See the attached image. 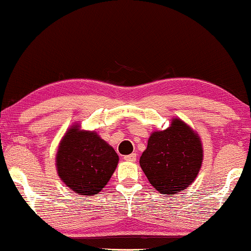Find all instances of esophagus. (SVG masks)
<instances>
[{
    "instance_id": "1",
    "label": "esophagus",
    "mask_w": 251,
    "mask_h": 251,
    "mask_svg": "<svg viewBox=\"0 0 251 251\" xmlns=\"http://www.w3.org/2000/svg\"><path fill=\"white\" fill-rule=\"evenodd\" d=\"M125 160H126V162H135V160H136V153L126 154V156H125Z\"/></svg>"
}]
</instances>
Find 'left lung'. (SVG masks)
<instances>
[{
	"instance_id": "1",
	"label": "left lung",
	"mask_w": 251,
	"mask_h": 251,
	"mask_svg": "<svg viewBox=\"0 0 251 251\" xmlns=\"http://www.w3.org/2000/svg\"><path fill=\"white\" fill-rule=\"evenodd\" d=\"M202 159L200 136L186 122L173 119L168 129L150 135L140 165L150 184L159 193L170 196L190 186Z\"/></svg>"
}]
</instances>
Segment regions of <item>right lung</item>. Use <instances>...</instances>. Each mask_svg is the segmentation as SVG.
I'll return each instance as SVG.
<instances>
[{"label":"right lung","mask_w":251,"mask_h":251,"mask_svg":"<svg viewBox=\"0 0 251 251\" xmlns=\"http://www.w3.org/2000/svg\"><path fill=\"white\" fill-rule=\"evenodd\" d=\"M119 154L98 132L82 130L78 123L67 129L55 154L60 180L79 196L98 194L109 181Z\"/></svg>","instance_id":"1"}]
</instances>
